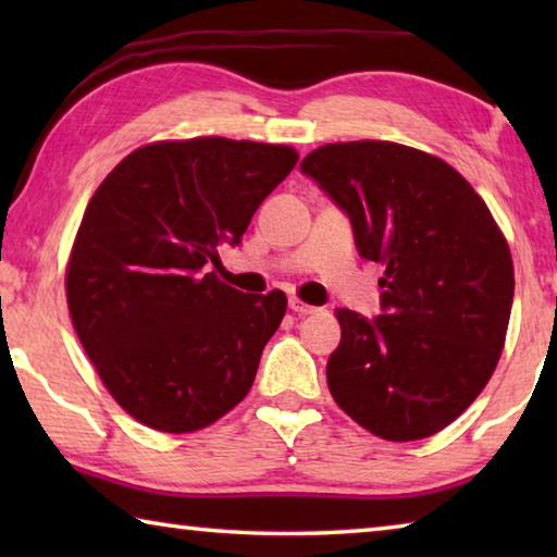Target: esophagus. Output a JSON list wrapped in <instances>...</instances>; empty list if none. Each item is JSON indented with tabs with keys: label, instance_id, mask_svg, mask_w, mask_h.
I'll list each match as a JSON object with an SVG mask.
<instances>
[{
	"label": "esophagus",
	"instance_id": "1",
	"mask_svg": "<svg viewBox=\"0 0 557 557\" xmlns=\"http://www.w3.org/2000/svg\"><path fill=\"white\" fill-rule=\"evenodd\" d=\"M289 309H292V312H295V314H299V317H307V314H314V312H317V307L305 305V301L297 299V297H289Z\"/></svg>",
	"mask_w": 557,
	"mask_h": 557
}]
</instances>
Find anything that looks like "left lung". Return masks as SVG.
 <instances>
[{
	"label": "left lung",
	"mask_w": 557,
	"mask_h": 557,
	"mask_svg": "<svg viewBox=\"0 0 557 557\" xmlns=\"http://www.w3.org/2000/svg\"><path fill=\"white\" fill-rule=\"evenodd\" d=\"M301 172L348 213L358 252L385 268L383 314L336 309L329 391L375 437L435 435L476 400L504 351L513 260L502 228L457 169L414 147L334 143Z\"/></svg>",
	"instance_id": "8db88e82"
}]
</instances>
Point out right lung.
I'll return each instance as SVG.
<instances>
[{"mask_svg":"<svg viewBox=\"0 0 557 557\" xmlns=\"http://www.w3.org/2000/svg\"><path fill=\"white\" fill-rule=\"evenodd\" d=\"M297 149L248 139H164L129 152L96 188L75 233L65 297L100 381L143 425H213L256 381L285 292L243 295L206 262L240 243Z\"/></svg>","mask_w":557,"mask_h":557,"instance_id":"right-lung-1","label":"right lung"}]
</instances>
